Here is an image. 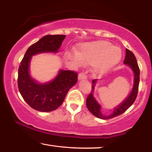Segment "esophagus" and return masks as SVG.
<instances>
[{
	"mask_svg": "<svg viewBox=\"0 0 152 152\" xmlns=\"http://www.w3.org/2000/svg\"><path fill=\"white\" fill-rule=\"evenodd\" d=\"M87 76L84 73L81 72L78 74V80H83V79H86Z\"/></svg>",
	"mask_w": 152,
	"mask_h": 152,
	"instance_id": "34e87169",
	"label": "esophagus"
}]
</instances>
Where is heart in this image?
<instances>
[{"mask_svg": "<svg viewBox=\"0 0 152 152\" xmlns=\"http://www.w3.org/2000/svg\"><path fill=\"white\" fill-rule=\"evenodd\" d=\"M75 60L82 64L93 63V72H106L119 62L122 57L121 49L104 40L84 43L77 51Z\"/></svg>", "mask_w": 152, "mask_h": 152, "instance_id": "heart-1", "label": "heart"}]
</instances>
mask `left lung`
I'll use <instances>...</instances> for the list:
<instances>
[{"label":"left lung","mask_w":152,"mask_h":152,"mask_svg":"<svg viewBox=\"0 0 152 152\" xmlns=\"http://www.w3.org/2000/svg\"><path fill=\"white\" fill-rule=\"evenodd\" d=\"M123 63L129 66L133 70V73H134V84H133V87L132 92H131L130 94L129 95V96L121 104H120L119 106L115 108L114 110H113V112L111 114L109 115H104L101 110V107L98 103V102L96 101V99H95V98L93 96L95 84L96 82V79L93 80L92 81V91L86 99V107L90 110V112L92 115H94L95 117L102 119H112V118L119 116V115H121L122 113L125 112L128 108H129L132 106L133 104V102H135L138 93L140 71L135 55L133 54L132 51L129 50L128 49H126V56Z\"/></svg>","instance_id":"1"}]
</instances>
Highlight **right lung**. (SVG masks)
<instances>
[{"mask_svg":"<svg viewBox=\"0 0 152 152\" xmlns=\"http://www.w3.org/2000/svg\"><path fill=\"white\" fill-rule=\"evenodd\" d=\"M65 35H48L27 49L18 70V88L25 101L38 111L54 110L63 103L69 90L78 80V74L72 70L59 72L52 81L44 84L36 82L29 74L33 56L40 53L58 52Z\"/></svg>","mask_w":152,"mask_h":152,"instance_id":"1","label":"right lung"}]
</instances>
